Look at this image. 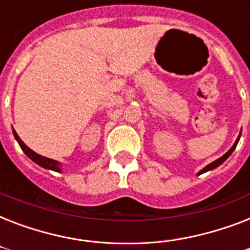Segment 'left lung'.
I'll use <instances>...</instances> for the list:
<instances>
[{
  "instance_id": "obj_1",
  "label": "left lung",
  "mask_w": 250,
  "mask_h": 250,
  "mask_svg": "<svg viewBox=\"0 0 250 250\" xmlns=\"http://www.w3.org/2000/svg\"><path fill=\"white\" fill-rule=\"evenodd\" d=\"M240 135H241V133H240ZM240 135H239V137H237V140L235 141V144L232 145V148L229 149V152L226 153V154H223V156H222L221 158H218V160H215V161H214V162H211V164L208 165V166H206V167H204V168H202L201 171H198L197 175H201V174H204V172H206V171L214 170V168H217L218 166H221V165L223 164V162H225V161L227 160V158H229V156H231V154H232V152H233V150H235V148H236L237 143H239V140H240Z\"/></svg>"
}]
</instances>
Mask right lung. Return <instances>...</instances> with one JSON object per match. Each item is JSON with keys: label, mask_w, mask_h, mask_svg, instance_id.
Returning <instances> with one entry per match:
<instances>
[{"label": "right lung", "mask_w": 250, "mask_h": 250, "mask_svg": "<svg viewBox=\"0 0 250 250\" xmlns=\"http://www.w3.org/2000/svg\"><path fill=\"white\" fill-rule=\"evenodd\" d=\"M13 133H14V137H15V140L18 141V144L21 145V150H23V152L25 153V156L28 157V158H31L35 164H37L41 167H44V168H48V170L57 171V172H61V171H62L61 170V164L58 162V161L50 160V158H46V157H42L40 156V154L35 153L32 149H29L28 146H27V145L21 140V137L18 136V133L15 132L14 129H13Z\"/></svg>", "instance_id": "add662e5"}]
</instances>
